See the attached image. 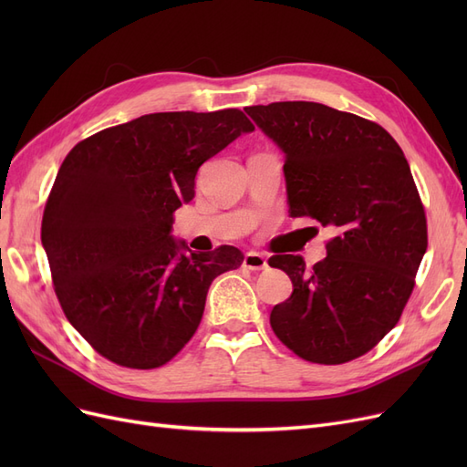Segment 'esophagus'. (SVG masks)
Instances as JSON below:
<instances>
[{"instance_id": "34e87169", "label": "esophagus", "mask_w": 467, "mask_h": 467, "mask_svg": "<svg viewBox=\"0 0 467 467\" xmlns=\"http://www.w3.org/2000/svg\"><path fill=\"white\" fill-rule=\"evenodd\" d=\"M244 266L249 268V271H265V268H268V263L261 255V253L249 251V253H245V257H244Z\"/></svg>"}]
</instances>
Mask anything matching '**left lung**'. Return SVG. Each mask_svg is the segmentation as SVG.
Returning <instances> with one entry per match:
<instances>
[{"instance_id":"left-lung-1","label":"left lung","mask_w":467,"mask_h":467,"mask_svg":"<svg viewBox=\"0 0 467 467\" xmlns=\"http://www.w3.org/2000/svg\"><path fill=\"white\" fill-rule=\"evenodd\" d=\"M245 112L285 153L290 216L337 232L312 271L300 255L268 259L294 286L273 307L271 327L304 360H355L400 321L427 251L411 169L379 124L350 112L309 101Z\"/></svg>"}]
</instances>
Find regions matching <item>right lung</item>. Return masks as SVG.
<instances>
[{
  "label": "right lung",
  "instance_id": "add662e5",
  "mask_svg": "<svg viewBox=\"0 0 467 467\" xmlns=\"http://www.w3.org/2000/svg\"><path fill=\"white\" fill-rule=\"evenodd\" d=\"M253 130L237 109L153 112L66 155L40 237L64 314L99 355L150 370L191 341L212 280L244 253L191 251L173 212L194 199L199 167Z\"/></svg>",
  "mask_w": 467,
  "mask_h": 467
}]
</instances>
